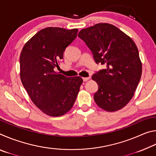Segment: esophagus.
Returning <instances> with one entry per match:
<instances>
[{"label":"esophagus","mask_w":156,"mask_h":156,"mask_svg":"<svg viewBox=\"0 0 156 156\" xmlns=\"http://www.w3.org/2000/svg\"><path fill=\"white\" fill-rule=\"evenodd\" d=\"M89 78H90V77H84V78H83V81H84V82H86V81L89 80Z\"/></svg>","instance_id":"1"}]
</instances>
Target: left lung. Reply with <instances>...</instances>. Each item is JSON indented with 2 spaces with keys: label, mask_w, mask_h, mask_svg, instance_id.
I'll return each mask as SVG.
<instances>
[{
  "label": "left lung",
  "mask_w": 156,
  "mask_h": 156,
  "mask_svg": "<svg viewBox=\"0 0 156 156\" xmlns=\"http://www.w3.org/2000/svg\"><path fill=\"white\" fill-rule=\"evenodd\" d=\"M78 36L90 49L97 64L107 66L92 76V80L98 84L95 102L107 112L121 109L133 98L142 75V62L136 43L109 23L83 29Z\"/></svg>",
  "instance_id": "obj_1"
}]
</instances>
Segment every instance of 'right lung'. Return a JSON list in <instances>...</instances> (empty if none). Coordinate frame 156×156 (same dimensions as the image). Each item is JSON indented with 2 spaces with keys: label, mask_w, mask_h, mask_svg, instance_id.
Returning a JSON list of instances; mask_svg holds the SVG:
<instances>
[{
  "label": "right lung",
  "mask_w": 156,
  "mask_h": 156,
  "mask_svg": "<svg viewBox=\"0 0 156 156\" xmlns=\"http://www.w3.org/2000/svg\"><path fill=\"white\" fill-rule=\"evenodd\" d=\"M78 29L47 27L37 32L23 47L20 56V76L34 105L45 114L58 117L72 109L83 80L66 77L55 67L63 53L76 38Z\"/></svg>",
  "instance_id": "add662e5"
}]
</instances>
